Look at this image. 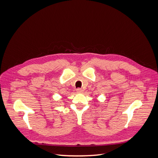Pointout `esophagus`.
<instances>
[{
  "label": "esophagus",
  "mask_w": 158,
  "mask_h": 158,
  "mask_svg": "<svg viewBox=\"0 0 158 158\" xmlns=\"http://www.w3.org/2000/svg\"><path fill=\"white\" fill-rule=\"evenodd\" d=\"M76 92H77L78 93H82L84 92V90L82 88H78V89H76Z\"/></svg>",
  "instance_id": "34e87169"
}]
</instances>
